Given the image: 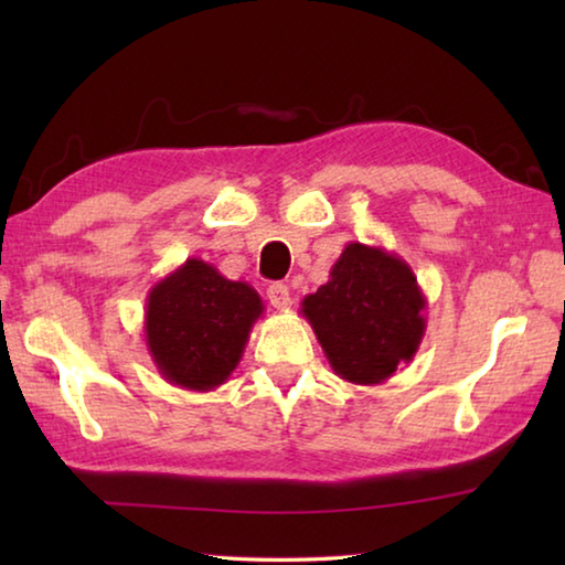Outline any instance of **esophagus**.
<instances>
[{
    "instance_id": "34e87169",
    "label": "esophagus",
    "mask_w": 565,
    "mask_h": 565,
    "mask_svg": "<svg viewBox=\"0 0 565 565\" xmlns=\"http://www.w3.org/2000/svg\"><path fill=\"white\" fill-rule=\"evenodd\" d=\"M266 299L271 301L274 309H279V311L289 309V306H291V294H289V286H286V284H271L269 289H266Z\"/></svg>"
}]
</instances>
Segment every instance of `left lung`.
<instances>
[{"instance_id": "left-lung-1", "label": "left lung", "mask_w": 565, "mask_h": 565, "mask_svg": "<svg viewBox=\"0 0 565 565\" xmlns=\"http://www.w3.org/2000/svg\"><path fill=\"white\" fill-rule=\"evenodd\" d=\"M426 296L401 256L349 242L329 281L301 301L333 374L359 386L394 376L426 333Z\"/></svg>"}]
</instances>
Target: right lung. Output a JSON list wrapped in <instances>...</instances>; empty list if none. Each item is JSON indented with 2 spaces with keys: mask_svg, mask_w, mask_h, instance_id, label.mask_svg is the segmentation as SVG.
Wrapping results in <instances>:
<instances>
[{
  "mask_svg": "<svg viewBox=\"0 0 565 565\" xmlns=\"http://www.w3.org/2000/svg\"><path fill=\"white\" fill-rule=\"evenodd\" d=\"M262 296L212 264L186 259L151 286L145 337L159 374L186 391H212L242 361Z\"/></svg>",
  "mask_w": 565,
  "mask_h": 565,
  "instance_id": "right-lung-1",
  "label": "right lung"
}]
</instances>
